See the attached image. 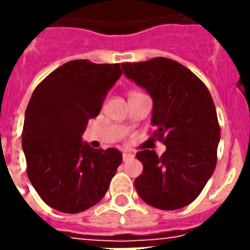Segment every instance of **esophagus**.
<instances>
[{
	"label": "esophagus",
	"mask_w": 250,
	"mask_h": 250,
	"mask_svg": "<svg viewBox=\"0 0 250 250\" xmlns=\"http://www.w3.org/2000/svg\"><path fill=\"white\" fill-rule=\"evenodd\" d=\"M133 158V154H131V153H123V161H128V160H132Z\"/></svg>",
	"instance_id": "1"
}]
</instances>
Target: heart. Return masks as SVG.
<instances>
[{
	"mask_svg": "<svg viewBox=\"0 0 250 250\" xmlns=\"http://www.w3.org/2000/svg\"><path fill=\"white\" fill-rule=\"evenodd\" d=\"M137 93H140V92H131V93H129V96H132V94H137Z\"/></svg>",
	"mask_w": 250,
	"mask_h": 250,
	"instance_id": "heart-1",
	"label": "heart"
}]
</instances>
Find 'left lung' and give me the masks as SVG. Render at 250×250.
<instances>
[{"mask_svg":"<svg viewBox=\"0 0 250 250\" xmlns=\"http://www.w3.org/2000/svg\"><path fill=\"white\" fill-rule=\"evenodd\" d=\"M122 68L152 96V136L166 145L161 157L148 149L136 154L144 166L135 180L137 193L161 210L189 205L217 165L221 127L211 94L186 66L164 57Z\"/></svg>","mask_w":250,"mask_h":250,"instance_id":"1","label":"left lung"}]
</instances>
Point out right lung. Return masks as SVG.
I'll return each mask as SVG.
<instances>
[{"label": "right lung", "instance_id": "obj_1", "mask_svg": "<svg viewBox=\"0 0 250 250\" xmlns=\"http://www.w3.org/2000/svg\"><path fill=\"white\" fill-rule=\"evenodd\" d=\"M121 75L119 63L75 60L49 74L33 90L25 109L21 146L29 182L53 209L80 213L107 192L122 153L90 148L82 135Z\"/></svg>", "mask_w": 250, "mask_h": 250}]
</instances>
